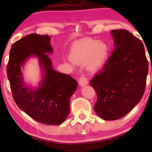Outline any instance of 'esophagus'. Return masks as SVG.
Returning <instances> with one entry per match:
<instances>
[{
  "mask_svg": "<svg viewBox=\"0 0 152 152\" xmlns=\"http://www.w3.org/2000/svg\"><path fill=\"white\" fill-rule=\"evenodd\" d=\"M79 85H80L82 87H84V86L87 85L88 84V80H87V78L85 77V76H82L80 79H79Z\"/></svg>",
  "mask_w": 152,
  "mask_h": 152,
  "instance_id": "esophagus-1",
  "label": "esophagus"
}]
</instances>
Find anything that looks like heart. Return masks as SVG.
Segmentation results:
<instances>
[{"label": "heart", "mask_w": 152, "mask_h": 152, "mask_svg": "<svg viewBox=\"0 0 152 152\" xmlns=\"http://www.w3.org/2000/svg\"><path fill=\"white\" fill-rule=\"evenodd\" d=\"M108 53V47L97 39H87L74 44L70 53L73 62L87 64L89 69L95 70L103 64Z\"/></svg>", "instance_id": "obj_1"}]
</instances>
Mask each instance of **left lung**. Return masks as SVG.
I'll return each instance as SVG.
<instances>
[{
	"label": "left lung",
	"instance_id": "1",
	"mask_svg": "<svg viewBox=\"0 0 152 152\" xmlns=\"http://www.w3.org/2000/svg\"><path fill=\"white\" fill-rule=\"evenodd\" d=\"M111 34L116 48L90 81L97 95L94 110L106 121L121 118L140 102L148 71L141 40L124 29Z\"/></svg>",
	"mask_w": 152,
	"mask_h": 152
}]
</instances>
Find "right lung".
Segmentation results:
<instances>
[{"label":"right lung","mask_w":152,"mask_h":152,"mask_svg":"<svg viewBox=\"0 0 152 152\" xmlns=\"http://www.w3.org/2000/svg\"><path fill=\"white\" fill-rule=\"evenodd\" d=\"M53 51L48 35L31 34L14 42L7 66L12 97L20 110L37 121L47 125H59L70 113V99L77 82L70 75L52 68L46 55ZM36 55L45 73L41 87L29 90L23 85L21 66L26 59Z\"/></svg>","instance_id":"right-lung-1"}]
</instances>
